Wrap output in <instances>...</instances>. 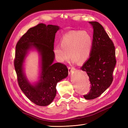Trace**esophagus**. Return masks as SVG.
Returning a JSON list of instances; mask_svg holds the SVG:
<instances>
[{
    "instance_id": "1",
    "label": "esophagus",
    "mask_w": 128,
    "mask_h": 128,
    "mask_svg": "<svg viewBox=\"0 0 128 128\" xmlns=\"http://www.w3.org/2000/svg\"><path fill=\"white\" fill-rule=\"evenodd\" d=\"M68 70H69V74H70L72 72L75 71V69L74 68H70V67H69V68H68Z\"/></svg>"
}]
</instances>
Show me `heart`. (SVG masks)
<instances>
[{
  "label": "heart",
  "mask_w": 128,
  "mask_h": 128,
  "mask_svg": "<svg viewBox=\"0 0 128 128\" xmlns=\"http://www.w3.org/2000/svg\"><path fill=\"white\" fill-rule=\"evenodd\" d=\"M93 38L86 31H72L64 34L60 41V45L53 48L56 60L60 62L68 60L70 56L72 62H83L90 56Z\"/></svg>",
  "instance_id": "obj_1"
}]
</instances>
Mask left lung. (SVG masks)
<instances>
[{
  "mask_svg": "<svg viewBox=\"0 0 128 128\" xmlns=\"http://www.w3.org/2000/svg\"><path fill=\"white\" fill-rule=\"evenodd\" d=\"M94 30L91 53L81 69L86 72L91 83L90 91L84 95L86 100L99 97L110 86L116 64L115 47L104 28L96 21H90Z\"/></svg>",
  "mask_w": 128,
  "mask_h": 128,
  "instance_id": "1",
  "label": "left lung"
}]
</instances>
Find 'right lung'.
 I'll return each mask as SVG.
<instances>
[{
    "label": "right lung",
    "instance_id": "obj_1",
    "mask_svg": "<svg viewBox=\"0 0 128 128\" xmlns=\"http://www.w3.org/2000/svg\"><path fill=\"white\" fill-rule=\"evenodd\" d=\"M56 25L40 24L30 28L19 40L16 46L14 66L18 85L26 97L36 105L46 106L53 102L56 94V86L68 75L66 66L54 63V42ZM36 50L40 57L39 81L32 84L24 72V63L29 52Z\"/></svg>",
    "mask_w": 128,
    "mask_h": 128
}]
</instances>
